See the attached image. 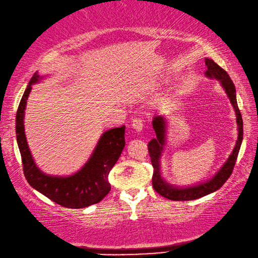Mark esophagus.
Here are the masks:
<instances>
[{"label": "esophagus", "mask_w": 258, "mask_h": 258, "mask_svg": "<svg viewBox=\"0 0 258 258\" xmlns=\"http://www.w3.org/2000/svg\"><path fill=\"white\" fill-rule=\"evenodd\" d=\"M133 128L136 133H141L144 129V122L141 119H134L133 120Z\"/></svg>", "instance_id": "esophagus-1"}]
</instances>
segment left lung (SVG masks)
I'll use <instances>...</instances> for the list:
<instances>
[{"mask_svg":"<svg viewBox=\"0 0 258 258\" xmlns=\"http://www.w3.org/2000/svg\"><path fill=\"white\" fill-rule=\"evenodd\" d=\"M205 63L207 66V70L205 76L209 79H217L223 87L226 94L229 99L230 103L235 110L236 122H237V140L232 154L224 162V165L219 168V170L206 181H202L194 186L178 187L170 185L161 176L160 171V158L162 151L166 146V135H167V119L165 115H157L152 120V127L156 133V138L152 139L148 144L149 156L151 158V165L154 167V175H152V186L155 190L170 201H194V199L201 198L216 191L222 187L229 176L232 175L236 159H237L238 152L240 149L241 141H243V119L238 109L237 100H236V89L232 79L227 75L223 68H220L217 63H215L212 59H205Z\"/></svg>","mask_w":258,"mask_h":258,"instance_id":"1","label":"left lung"}]
</instances>
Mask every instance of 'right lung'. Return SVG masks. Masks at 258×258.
<instances>
[{"label": "right lung", "mask_w": 258, "mask_h": 258, "mask_svg": "<svg viewBox=\"0 0 258 258\" xmlns=\"http://www.w3.org/2000/svg\"><path fill=\"white\" fill-rule=\"evenodd\" d=\"M43 78L45 77L40 76L38 72L31 78L15 118L17 141L22 157L24 176L30 186L52 202L67 208H86L101 202L111 189L108 176L124 148V125L104 131L90 158L76 173L64 177L46 175L36 166L24 131L26 101L32 90V85L40 82Z\"/></svg>", "instance_id": "add662e5"}]
</instances>
